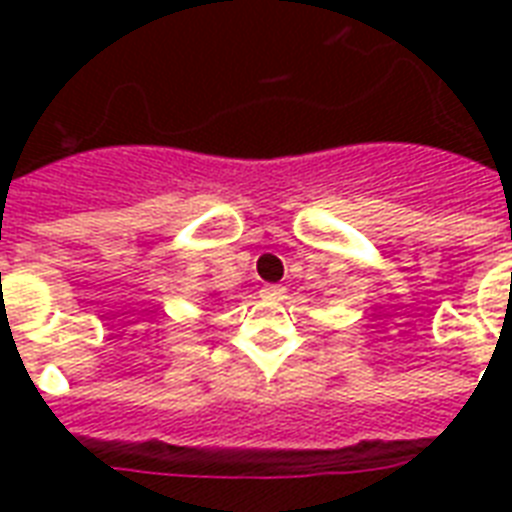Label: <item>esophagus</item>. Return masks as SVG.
Instances as JSON below:
<instances>
[{
  "label": "esophagus",
  "mask_w": 512,
  "mask_h": 512,
  "mask_svg": "<svg viewBox=\"0 0 512 512\" xmlns=\"http://www.w3.org/2000/svg\"><path fill=\"white\" fill-rule=\"evenodd\" d=\"M260 292H263V297H271V300L284 297V287H279V284H268V287H263Z\"/></svg>",
  "instance_id": "esophagus-1"
}]
</instances>
